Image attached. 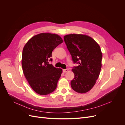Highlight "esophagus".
Here are the masks:
<instances>
[{
	"instance_id": "esophagus-1",
	"label": "esophagus",
	"mask_w": 125,
	"mask_h": 125,
	"mask_svg": "<svg viewBox=\"0 0 125 125\" xmlns=\"http://www.w3.org/2000/svg\"><path fill=\"white\" fill-rule=\"evenodd\" d=\"M68 71V69H63V70H62V71L63 72V73H66V72H67Z\"/></svg>"
}]
</instances>
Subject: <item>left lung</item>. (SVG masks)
<instances>
[{"instance_id": "obj_1", "label": "left lung", "mask_w": 125, "mask_h": 125, "mask_svg": "<svg viewBox=\"0 0 125 125\" xmlns=\"http://www.w3.org/2000/svg\"><path fill=\"white\" fill-rule=\"evenodd\" d=\"M74 63V77L71 86L75 92L85 93L95 85L102 67V53L99 45L92 37L83 34H68L63 37Z\"/></svg>"}]
</instances>
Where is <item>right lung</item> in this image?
Wrapping results in <instances>:
<instances>
[{
  "label": "right lung",
  "instance_id": "1",
  "mask_svg": "<svg viewBox=\"0 0 125 125\" xmlns=\"http://www.w3.org/2000/svg\"><path fill=\"white\" fill-rule=\"evenodd\" d=\"M62 42L57 34L40 33L29 40L23 49V73L32 89L40 95H47L57 88L62 70L56 68L49 62L52 61V51Z\"/></svg>",
  "mask_w": 125,
  "mask_h": 125
}]
</instances>
